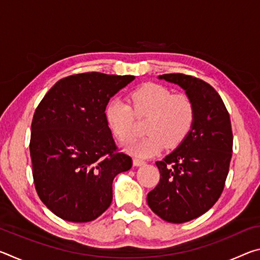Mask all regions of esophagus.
I'll use <instances>...</instances> for the list:
<instances>
[{"mask_svg": "<svg viewBox=\"0 0 260 260\" xmlns=\"http://www.w3.org/2000/svg\"><path fill=\"white\" fill-rule=\"evenodd\" d=\"M133 162H134V165L135 166H141V165H144L146 164V161H144L143 159H141V158H138V157H135L134 159H133Z\"/></svg>", "mask_w": 260, "mask_h": 260, "instance_id": "34e87169", "label": "esophagus"}]
</instances>
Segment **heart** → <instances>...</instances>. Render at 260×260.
<instances>
[{
  "mask_svg": "<svg viewBox=\"0 0 260 260\" xmlns=\"http://www.w3.org/2000/svg\"><path fill=\"white\" fill-rule=\"evenodd\" d=\"M132 107L120 99L110 100L105 107V120L110 131L121 142L133 140L136 118L146 120V138L127 149L135 155L149 157L162 147L181 144L196 121V104L190 96L173 94L158 83H144L129 94Z\"/></svg>",
  "mask_w": 260,
  "mask_h": 260,
  "instance_id": "obj_1",
  "label": "heart"
}]
</instances>
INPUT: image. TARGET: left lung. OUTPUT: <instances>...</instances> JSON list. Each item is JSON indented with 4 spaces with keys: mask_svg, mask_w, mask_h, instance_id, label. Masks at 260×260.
<instances>
[{
    "mask_svg": "<svg viewBox=\"0 0 260 260\" xmlns=\"http://www.w3.org/2000/svg\"><path fill=\"white\" fill-rule=\"evenodd\" d=\"M196 104V121L187 139L157 160L160 179L148 193L149 208L162 220L182 223L199 218L215 204L225 187L233 152L230 113L214 88L181 73L162 74Z\"/></svg>",
    "mask_w": 260,
    "mask_h": 260,
    "instance_id": "obj_1",
    "label": "left lung"
}]
</instances>
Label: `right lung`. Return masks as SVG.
Masks as SVG:
<instances>
[{"instance_id":"right-lung-1","label":"right lung","mask_w":260,"mask_h":260,"mask_svg":"<svg viewBox=\"0 0 260 260\" xmlns=\"http://www.w3.org/2000/svg\"><path fill=\"white\" fill-rule=\"evenodd\" d=\"M133 76L100 72L57 81L35 109L29 153L39 197L57 217L71 222L95 220L112 202V181L128 171L105 120L110 99Z\"/></svg>"}]
</instances>
